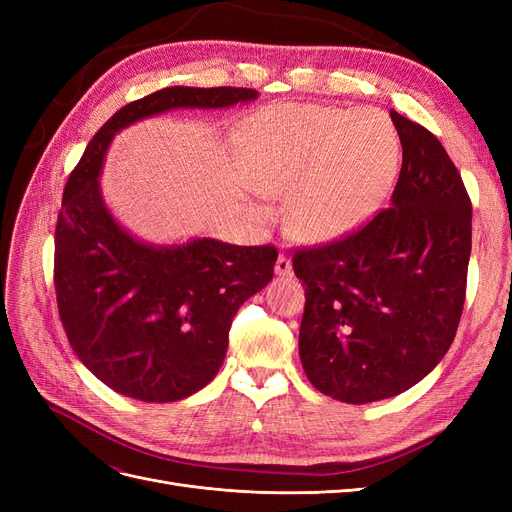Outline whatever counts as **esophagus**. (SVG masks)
Listing matches in <instances>:
<instances>
[{"label":"esophagus","instance_id":"1","mask_svg":"<svg viewBox=\"0 0 512 512\" xmlns=\"http://www.w3.org/2000/svg\"><path fill=\"white\" fill-rule=\"evenodd\" d=\"M275 273H277V275H282V277L292 275V262H290V258H288L286 254H280V256H277V262H275Z\"/></svg>","mask_w":512,"mask_h":512}]
</instances>
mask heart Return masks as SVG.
Here are the masks:
<instances>
[{"mask_svg":"<svg viewBox=\"0 0 512 512\" xmlns=\"http://www.w3.org/2000/svg\"><path fill=\"white\" fill-rule=\"evenodd\" d=\"M237 143L260 194L290 192V224L307 239L359 224L399 166L397 132L378 111L271 106L243 123Z\"/></svg>","mask_w":512,"mask_h":512,"instance_id":"1","label":"heart"}]
</instances>
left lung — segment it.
Listing matches in <instances>:
<instances>
[{
    "label": "left lung",
    "mask_w": 512,
    "mask_h": 512,
    "mask_svg": "<svg viewBox=\"0 0 512 512\" xmlns=\"http://www.w3.org/2000/svg\"><path fill=\"white\" fill-rule=\"evenodd\" d=\"M404 160L391 205L348 235L299 247V354L307 380L346 404L395 397L451 348L466 301L472 203L442 143L391 111Z\"/></svg>",
    "instance_id": "left-lung-1"
}]
</instances>
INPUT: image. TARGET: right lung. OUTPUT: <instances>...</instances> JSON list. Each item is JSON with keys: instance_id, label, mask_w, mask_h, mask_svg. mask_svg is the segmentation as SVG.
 <instances>
[{"instance_id": "obj_1", "label": "right lung", "mask_w": 512, "mask_h": 512, "mask_svg": "<svg viewBox=\"0 0 512 512\" xmlns=\"http://www.w3.org/2000/svg\"><path fill=\"white\" fill-rule=\"evenodd\" d=\"M254 98L258 91L245 87H166L134 100L94 134L68 177L55 228L59 318L81 363L119 395L166 404L207 386L222 367L237 309L271 282L277 250L132 239L100 196L106 147L121 128L170 108Z\"/></svg>"}]
</instances>
